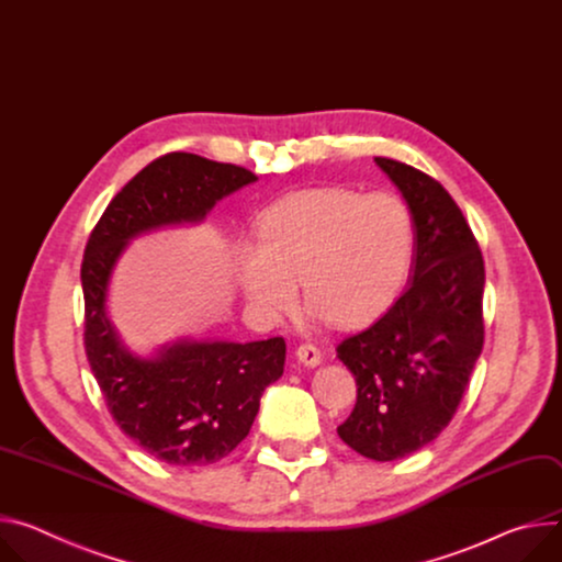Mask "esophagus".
<instances>
[{
  "label": "esophagus",
  "mask_w": 562,
  "mask_h": 562,
  "mask_svg": "<svg viewBox=\"0 0 562 562\" xmlns=\"http://www.w3.org/2000/svg\"><path fill=\"white\" fill-rule=\"evenodd\" d=\"M296 359L303 363V366H317L322 363V350L313 344H301L296 348Z\"/></svg>",
  "instance_id": "obj_1"
}]
</instances>
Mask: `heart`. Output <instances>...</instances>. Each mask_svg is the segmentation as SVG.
Listing matches in <instances>:
<instances>
[{
	"mask_svg": "<svg viewBox=\"0 0 562 562\" xmlns=\"http://www.w3.org/2000/svg\"><path fill=\"white\" fill-rule=\"evenodd\" d=\"M259 245L238 255L247 303L277 319L296 301L333 326L378 319L402 292L415 252L408 205L391 194L361 196L344 187L305 190L270 205L257 223Z\"/></svg>",
	"mask_w": 562,
	"mask_h": 562,
	"instance_id": "1",
	"label": "heart"
}]
</instances>
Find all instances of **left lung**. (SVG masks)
Instances as JSON below:
<instances>
[{"instance_id":"8db88e82","label":"left lung","mask_w":562,"mask_h":562,"mask_svg":"<svg viewBox=\"0 0 562 562\" xmlns=\"http://www.w3.org/2000/svg\"><path fill=\"white\" fill-rule=\"evenodd\" d=\"M415 223L413 277L404 294L337 357L357 382V402L337 426L359 456L391 462L438 438L453 419L484 344V259L445 187L378 156Z\"/></svg>"}]
</instances>
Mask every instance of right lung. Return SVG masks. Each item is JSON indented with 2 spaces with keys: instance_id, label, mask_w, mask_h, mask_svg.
<instances>
[{
  "instance_id": "add662e5",
  "label": "right lung",
  "mask_w": 562,
  "mask_h": 562,
  "mask_svg": "<svg viewBox=\"0 0 562 562\" xmlns=\"http://www.w3.org/2000/svg\"><path fill=\"white\" fill-rule=\"evenodd\" d=\"M255 180L238 165L165 154L111 199L87 240L80 277L91 372L122 432L165 464H212L247 438L266 386L283 375L285 341H178L140 359L106 319L109 274L130 238L203 221L216 201Z\"/></svg>"
}]
</instances>
